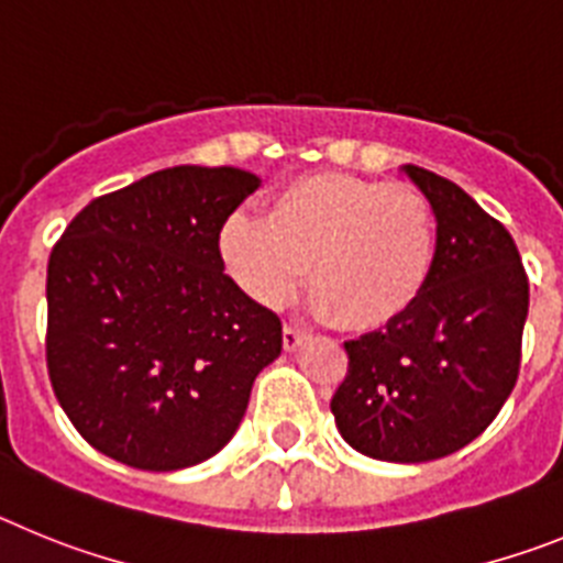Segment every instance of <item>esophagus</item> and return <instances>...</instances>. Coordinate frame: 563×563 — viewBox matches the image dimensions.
Listing matches in <instances>:
<instances>
[{
	"label": "esophagus",
	"mask_w": 563,
	"mask_h": 563,
	"mask_svg": "<svg viewBox=\"0 0 563 563\" xmlns=\"http://www.w3.org/2000/svg\"><path fill=\"white\" fill-rule=\"evenodd\" d=\"M305 341H307V335L301 330H296V327H285V332H282V343H285V352H296Z\"/></svg>",
	"instance_id": "1"
}]
</instances>
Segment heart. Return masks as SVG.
Masks as SVG:
<instances>
[{
	"instance_id": "heart-1",
	"label": "heart",
	"mask_w": 563,
	"mask_h": 563,
	"mask_svg": "<svg viewBox=\"0 0 563 563\" xmlns=\"http://www.w3.org/2000/svg\"><path fill=\"white\" fill-rule=\"evenodd\" d=\"M217 247L233 285L258 307L287 305L310 271L312 310L369 335L400 324L426 298L440 231L411 186L310 172L273 188L262 220L231 217Z\"/></svg>"
}]
</instances>
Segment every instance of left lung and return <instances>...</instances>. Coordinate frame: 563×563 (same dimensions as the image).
Masks as SVG:
<instances>
[{
  "label": "left lung",
  "mask_w": 563,
  "mask_h": 563,
  "mask_svg": "<svg viewBox=\"0 0 563 563\" xmlns=\"http://www.w3.org/2000/svg\"><path fill=\"white\" fill-rule=\"evenodd\" d=\"M402 174L434 211V282L400 324L343 343L350 372L330 409L361 454L429 462L474 442L514 391L530 285L514 236L456 183Z\"/></svg>",
  "instance_id": "8db88e82"
}]
</instances>
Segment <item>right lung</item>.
<instances>
[{
    "label": "right lung",
    "instance_id": "right-lung-1",
    "mask_svg": "<svg viewBox=\"0 0 563 563\" xmlns=\"http://www.w3.org/2000/svg\"><path fill=\"white\" fill-rule=\"evenodd\" d=\"M256 174L174 166L89 202L49 253L47 369L78 434L141 471L236 434L282 321L225 276L220 231Z\"/></svg>",
    "mask_w": 563,
    "mask_h": 563
}]
</instances>
